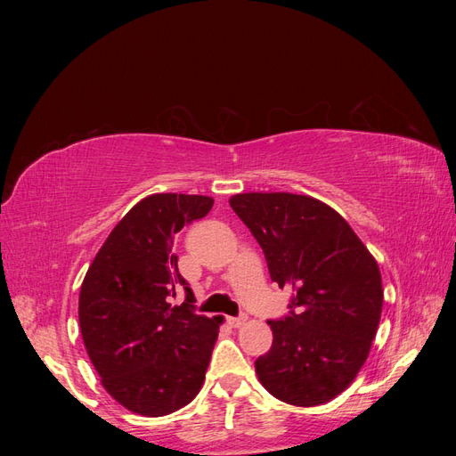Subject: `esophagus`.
Returning <instances> with one entry per match:
<instances>
[{
	"mask_svg": "<svg viewBox=\"0 0 456 456\" xmlns=\"http://www.w3.org/2000/svg\"><path fill=\"white\" fill-rule=\"evenodd\" d=\"M228 323L232 327H241V325L247 323V315L243 314V315H238V317H228Z\"/></svg>",
	"mask_w": 456,
	"mask_h": 456,
	"instance_id": "1",
	"label": "esophagus"
}]
</instances>
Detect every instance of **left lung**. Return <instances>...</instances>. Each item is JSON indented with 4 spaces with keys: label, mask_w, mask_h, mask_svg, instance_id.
Instances as JSON below:
<instances>
[{
    "label": "left lung",
    "mask_w": 456,
    "mask_h": 456,
    "mask_svg": "<svg viewBox=\"0 0 456 456\" xmlns=\"http://www.w3.org/2000/svg\"><path fill=\"white\" fill-rule=\"evenodd\" d=\"M230 207L258 241L272 281L293 289L289 314L268 320L273 342L255 369L285 403L330 402L360 372L382 312L377 260L335 209L310 196L238 194Z\"/></svg>",
    "instance_id": "8db88e82"
}]
</instances>
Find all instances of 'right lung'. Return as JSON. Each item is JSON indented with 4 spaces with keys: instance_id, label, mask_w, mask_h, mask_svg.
<instances>
[{
    "instance_id": "obj_1",
    "label": "right lung",
    "mask_w": 456,
    "mask_h": 456,
    "mask_svg": "<svg viewBox=\"0 0 456 456\" xmlns=\"http://www.w3.org/2000/svg\"><path fill=\"white\" fill-rule=\"evenodd\" d=\"M213 198L154 194L110 232L79 291L87 354L116 402L144 417L188 405L201 390L223 317L196 314L178 272L175 233L211 211ZM183 286L187 298L170 305Z\"/></svg>"
}]
</instances>
